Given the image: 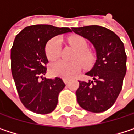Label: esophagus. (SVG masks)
<instances>
[{"instance_id":"esophagus-1","label":"esophagus","mask_w":134,"mask_h":134,"mask_svg":"<svg viewBox=\"0 0 134 134\" xmlns=\"http://www.w3.org/2000/svg\"><path fill=\"white\" fill-rule=\"evenodd\" d=\"M62 81H64L65 84H67V83L69 81V79H62Z\"/></svg>"}]
</instances>
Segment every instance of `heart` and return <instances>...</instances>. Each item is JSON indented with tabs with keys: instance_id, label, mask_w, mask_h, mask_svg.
Returning <instances> with one entry per match:
<instances>
[{
	"instance_id": "1",
	"label": "heart",
	"mask_w": 134,
	"mask_h": 134,
	"mask_svg": "<svg viewBox=\"0 0 134 134\" xmlns=\"http://www.w3.org/2000/svg\"><path fill=\"white\" fill-rule=\"evenodd\" d=\"M68 42L77 50V53L74 56V59H79L85 67L91 66L94 62L95 56L91 51L87 49L88 43L86 40L81 36L74 35L68 38ZM60 53V40L58 37H53L49 40L46 46V55L49 60H55L59 57ZM81 62L79 60L72 62L59 60L51 65L49 72L53 76L69 79L82 69V64Z\"/></svg>"
}]
</instances>
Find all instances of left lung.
<instances>
[{"instance_id":"8db88e82","label":"left lung","mask_w":134,"mask_h":134,"mask_svg":"<svg viewBox=\"0 0 134 134\" xmlns=\"http://www.w3.org/2000/svg\"><path fill=\"white\" fill-rule=\"evenodd\" d=\"M72 30L92 43L97 56L93 68L85 73L93 81H79L78 103L93 113L108 110L119 95L127 72L124 43L113 31L97 25L72 27Z\"/></svg>"}]
</instances>
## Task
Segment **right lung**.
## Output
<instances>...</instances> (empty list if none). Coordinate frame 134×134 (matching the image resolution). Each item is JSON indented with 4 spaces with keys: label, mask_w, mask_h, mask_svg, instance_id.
<instances>
[{
    "label": "right lung",
    "mask_w": 134,
    "mask_h": 134,
    "mask_svg": "<svg viewBox=\"0 0 134 134\" xmlns=\"http://www.w3.org/2000/svg\"><path fill=\"white\" fill-rule=\"evenodd\" d=\"M72 32L68 27L38 24L25 27L11 48V72L19 98L28 110L46 114L55 110L65 85L60 78L44 79L49 62L45 47L53 37Z\"/></svg>",
    "instance_id": "obj_1"
}]
</instances>
